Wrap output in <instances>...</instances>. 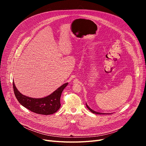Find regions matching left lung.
Returning a JSON list of instances; mask_svg holds the SVG:
<instances>
[{
    "label": "left lung",
    "instance_id": "1",
    "mask_svg": "<svg viewBox=\"0 0 146 146\" xmlns=\"http://www.w3.org/2000/svg\"><path fill=\"white\" fill-rule=\"evenodd\" d=\"M86 107L88 108V110H90V111H91V112H92V113H95V114H107V113H99V112H97V111H94V110H92V109H91L89 107H88V105L86 104ZM111 114V113H110Z\"/></svg>",
    "mask_w": 146,
    "mask_h": 146
}]
</instances>
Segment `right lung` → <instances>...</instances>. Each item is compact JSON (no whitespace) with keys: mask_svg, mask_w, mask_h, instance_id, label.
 Masks as SVG:
<instances>
[{"mask_svg":"<svg viewBox=\"0 0 146 146\" xmlns=\"http://www.w3.org/2000/svg\"><path fill=\"white\" fill-rule=\"evenodd\" d=\"M68 85V83H64L52 94L46 98L34 99L22 94L17 90L15 83L13 82L15 95L19 102L30 111L43 115L54 114L58 111L61 106L60 98L61 93Z\"/></svg>","mask_w":146,"mask_h":146,"instance_id":"1","label":"right lung"}]
</instances>
